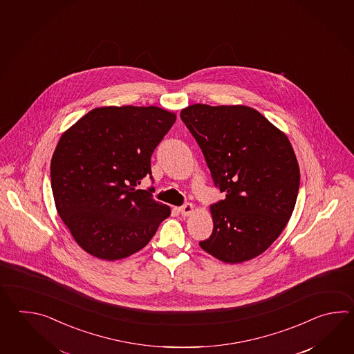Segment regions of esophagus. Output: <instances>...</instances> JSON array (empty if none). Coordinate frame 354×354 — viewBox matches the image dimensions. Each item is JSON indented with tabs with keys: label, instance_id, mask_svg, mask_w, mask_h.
I'll list each match as a JSON object with an SVG mask.
<instances>
[{
	"label": "esophagus",
	"instance_id": "esophagus-1",
	"mask_svg": "<svg viewBox=\"0 0 354 354\" xmlns=\"http://www.w3.org/2000/svg\"><path fill=\"white\" fill-rule=\"evenodd\" d=\"M178 210H180L182 216H189V215L194 212V210H195V207H194L192 203H185L183 206H180Z\"/></svg>",
	"mask_w": 354,
	"mask_h": 354
}]
</instances>
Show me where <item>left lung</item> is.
I'll list each match as a JSON object with an SVG mask.
<instances>
[{"label": "left lung", "mask_w": 354, "mask_h": 354, "mask_svg": "<svg viewBox=\"0 0 354 354\" xmlns=\"http://www.w3.org/2000/svg\"><path fill=\"white\" fill-rule=\"evenodd\" d=\"M180 119L225 194L210 206L214 229L200 247L225 263L262 254L285 229L299 194L300 169L286 134L248 106L195 104Z\"/></svg>", "instance_id": "obj_1"}]
</instances>
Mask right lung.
<instances>
[{"label":"right lung","instance_id":"right-lung-1","mask_svg":"<svg viewBox=\"0 0 354 354\" xmlns=\"http://www.w3.org/2000/svg\"><path fill=\"white\" fill-rule=\"evenodd\" d=\"M176 113L157 106H105L60 136L50 163L54 203L77 244L118 261L144 248L171 209L138 189Z\"/></svg>","mask_w":354,"mask_h":354}]
</instances>
